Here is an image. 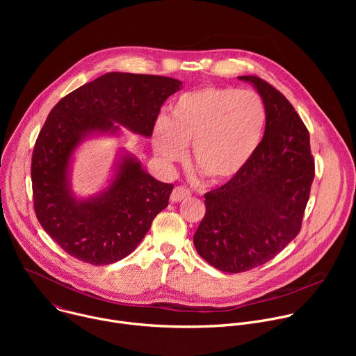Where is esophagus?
I'll return each instance as SVG.
<instances>
[{"label": "esophagus", "mask_w": 356, "mask_h": 356, "mask_svg": "<svg viewBox=\"0 0 356 356\" xmlns=\"http://www.w3.org/2000/svg\"><path fill=\"white\" fill-rule=\"evenodd\" d=\"M190 195H191V193H190V190H188L187 187H184V186H177V187H175V190H173L172 194H170V201H172V202L186 201L187 198H190Z\"/></svg>", "instance_id": "esophagus-1"}]
</instances>
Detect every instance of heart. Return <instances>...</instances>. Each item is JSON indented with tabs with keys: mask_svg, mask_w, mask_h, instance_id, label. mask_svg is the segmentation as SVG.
Masks as SVG:
<instances>
[{
	"mask_svg": "<svg viewBox=\"0 0 356 356\" xmlns=\"http://www.w3.org/2000/svg\"><path fill=\"white\" fill-rule=\"evenodd\" d=\"M266 125L268 110L257 91L204 87L173 101L169 117L158 120L152 143L166 165L183 161L193 143L195 168L213 181H227L255 156Z\"/></svg>",
	"mask_w": 356,
	"mask_h": 356,
	"instance_id": "obj_1",
	"label": "heart"
}]
</instances>
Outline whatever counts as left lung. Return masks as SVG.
<instances>
[{
	"mask_svg": "<svg viewBox=\"0 0 356 356\" xmlns=\"http://www.w3.org/2000/svg\"><path fill=\"white\" fill-rule=\"evenodd\" d=\"M239 80L264 99L265 136L238 176L206 193V216L193 238L198 255L227 273L269 262L298 235L314 180L310 134L289 99L258 76Z\"/></svg>",
	"mask_w": 356,
	"mask_h": 356,
	"instance_id": "obj_1",
	"label": "left lung"
}]
</instances>
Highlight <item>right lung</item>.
Returning a JSON list of instances; mask_svg holds the SVG:
<instances>
[{
	"label": "right lung",
	"mask_w": 356,
	"mask_h": 356,
	"mask_svg": "<svg viewBox=\"0 0 356 356\" xmlns=\"http://www.w3.org/2000/svg\"><path fill=\"white\" fill-rule=\"evenodd\" d=\"M180 87L170 77L113 72L63 97L47 115L32 154L33 209L70 257L95 266L124 259L168 207L173 190L125 155L106 191L76 200L67 177L74 149L91 132H118L117 124L149 138L166 98Z\"/></svg>",
	"instance_id": "obj_1"
}]
</instances>
